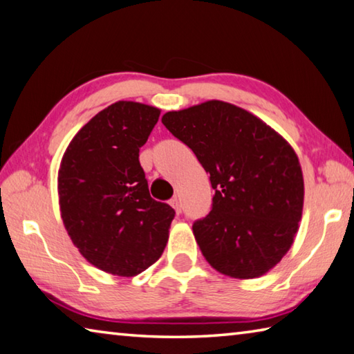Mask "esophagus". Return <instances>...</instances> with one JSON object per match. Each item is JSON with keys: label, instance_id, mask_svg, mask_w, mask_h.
I'll return each mask as SVG.
<instances>
[{"label": "esophagus", "instance_id": "1", "mask_svg": "<svg viewBox=\"0 0 354 354\" xmlns=\"http://www.w3.org/2000/svg\"><path fill=\"white\" fill-rule=\"evenodd\" d=\"M170 204H171V207L176 210V214H179V212H181V204H179V199L176 196L170 199Z\"/></svg>", "mask_w": 354, "mask_h": 354}]
</instances>
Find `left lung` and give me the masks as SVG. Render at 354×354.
Wrapping results in <instances>:
<instances>
[{"label": "left lung", "instance_id": "1", "mask_svg": "<svg viewBox=\"0 0 354 354\" xmlns=\"http://www.w3.org/2000/svg\"><path fill=\"white\" fill-rule=\"evenodd\" d=\"M162 124L210 175L209 215L194 234L212 268L255 279L283 259L304 209V176L286 140L257 115L221 100L169 111Z\"/></svg>", "mask_w": 354, "mask_h": 354}]
</instances>
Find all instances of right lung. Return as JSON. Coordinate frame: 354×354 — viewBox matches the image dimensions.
<instances>
[{
    "instance_id": "1",
    "label": "right lung",
    "mask_w": 354,
    "mask_h": 354,
    "mask_svg": "<svg viewBox=\"0 0 354 354\" xmlns=\"http://www.w3.org/2000/svg\"><path fill=\"white\" fill-rule=\"evenodd\" d=\"M160 111L115 102L71 140L59 170L63 224L80 254L105 272L133 277L164 252L175 210L150 196L139 149Z\"/></svg>"
}]
</instances>
